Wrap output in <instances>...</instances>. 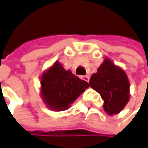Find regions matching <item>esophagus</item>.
I'll return each instance as SVG.
<instances>
[{
	"mask_svg": "<svg viewBox=\"0 0 148 148\" xmlns=\"http://www.w3.org/2000/svg\"><path fill=\"white\" fill-rule=\"evenodd\" d=\"M82 78L84 81H86L87 82H89V81H90V76H89V75H84V76H82Z\"/></svg>",
	"mask_w": 148,
	"mask_h": 148,
	"instance_id": "esophagus-1",
	"label": "esophagus"
}]
</instances>
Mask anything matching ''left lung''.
I'll return each mask as SVG.
<instances>
[{"mask_svg": "<svg viewBox=\"0 0 148 148\" xmlns=\"http://www.w3.org/2000/svg\"><path fill=\"white\" fill-rule=\"evenodd\" d=\"M90 86L104 99V110L109 115L120 113L130 99V82L126 73L105 58L90 79Z\"/></svg>", "mask_w": 148, "mask_h": 148, "instance_id": "left-lung-1", "label": "left lung"}]
</instances>
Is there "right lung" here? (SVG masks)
I'll return each mask as SVG.
<instances>
[{"instance_id":"obj_1","label":"right lung","mask_w":148,"mask_h":148,"mask_svg":"<svg viewBox=\"0 0 148 148\" xmlns=\"http://www.w3.org/2000/svg\"><path fill=\"white\" fill-rule=\"evenodd\" d=\"M87 88V82L73 75L70 70H65L58 61L41 77L42 100L49 108L56 111L68 109Z\"/></svg>"}]
</instances>
